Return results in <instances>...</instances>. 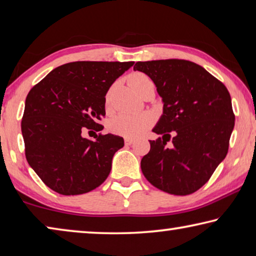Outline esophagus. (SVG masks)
<instances>
[{
    "instance_id": "obj_1",
    "label": "esophagus",
    "mask_w": 256,
    "mask_h": 256,
    "mask_svg": "<svg viewBox=\"0 0 256 256\" xmlns=\"http://www.w3.org/2000/svg\"><path fill=\"white\" fill-rule=\"evenodd\" d=\"M134 142H135V140H134L132 138H128V137L124 138V145L126 146H130Z\"/></svg>"
}]
</instances>
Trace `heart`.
Returning <instances> with one entry per match:
<instances>
[{"mask_svg": "<svg viewBox=\"0 0 256 256\" xmlns=\"http://www.w3.org/2000/svg\"><path fill=\"white\" fill-rule=\"evenodd\" d=\"M152 82L150 78L144 73H132L129 76V84L137 92L146 83ZM109 98H106V106ZM155 116L150 112H140V114H119L109 120L108 129L114 135L124 137H138L144 134L152 124H154Z\"/></svg>", "mask_w": 256, "mask_h": 256, "instance_id": "heart-1", "label": "heart"}]
</instances>
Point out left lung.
<instances>
[{
  "mask_svg": "<svg viewBox=\"0 0 256 256\" xmlns=\"http://www.w3.org/2000/svg\"><path fill=\"white\" fill-rule=\"evenodd\" d=\"M134 70L148 75L163 102L142 158V174L168 194H191L208 182L226 158L235 116L225 85L202 66L184 60L137 62ZM172 134V145L166 146Z\"/></svg>",
  "mask_w": 256,
  "mask_h": 256,
  "instance_id": "8db88e82",
  "label": "left lung"
}]
</instances>
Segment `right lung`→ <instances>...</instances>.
Segmentation results:
<instances>
[{
  "instance_id": "obj_1",
  "label": "right lung",
  "mask_w": 256,
  "mask_h": 256,
  "mask_svg": "<svg viewBox=\"0 0 256 256\" xmlns=\"http://www.w3.org/2000/svg\"><path fill=\"white\" fill-rule=\"evenodd\" d=\"M134 62H73L56 67L30 90L21 121L26 158L52 190L83 194L101 186L124 138L106 134L90 140L84 128L100 132L106 94Z\"/></svg>"
}]
</instances>
